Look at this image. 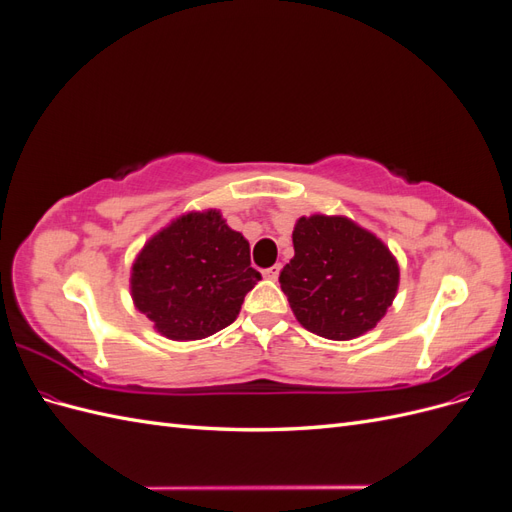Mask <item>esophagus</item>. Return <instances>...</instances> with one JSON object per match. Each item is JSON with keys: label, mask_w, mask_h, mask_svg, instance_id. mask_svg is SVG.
<instances>
[{"label": "esophagus", "mask_w": 512, "mask_h": 512, "mask_svg": "<svg viewBox=\"0 0 512 512\" xmlns=\"http://www.w3.org/2000/svg\"><path fill=\"white\" fill-rule=\"evenodd\" d=\"M280 271H282V265H273V267H269V269L262 271V277H265V280L275 282L277 277H280Z\"/></svg>", "instance_id": "1"}]
</instances>
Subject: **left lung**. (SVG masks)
Wrapping results in <instances>:
<instances>
[{"label": "left lung", "mask_w": 512, "mask_h": 512, "mask_svg": "<svg viewBox=\"0 0 512 512\" xmlns=\"http://www.w3.org/2000/svg\"><path fill=\"white\" fill-rule=\"evenodd\" d=\"M294 258L280 273L294 316L320 337H359L391 307L399 267L378 237L346 218L312 215L292 232Z\"/></svg>", "instance_id": "8db88e82"}]
</instances>
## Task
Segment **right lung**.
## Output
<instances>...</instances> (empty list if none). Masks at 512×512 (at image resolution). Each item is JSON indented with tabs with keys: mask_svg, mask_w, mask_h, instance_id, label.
Returning <instances> with one entry per match:
<instances>
[{
	"mask_svg": "<svg viewBox=\"0 0 512 512\" xmlns=\"http://www.w3.org/2000/svg\"><path fill=\"white\" fill-rule=\"evenodd\" d=\"M256 282L250 243L211 209L183 215L143 247L132 267V299L164 337L188 342L235 322Z\"/></svg>",
	"mask_w": 512,
	"mask_h": 512,
	"instance_id": "1",
	"label": "right lung"
}]
</instances>
